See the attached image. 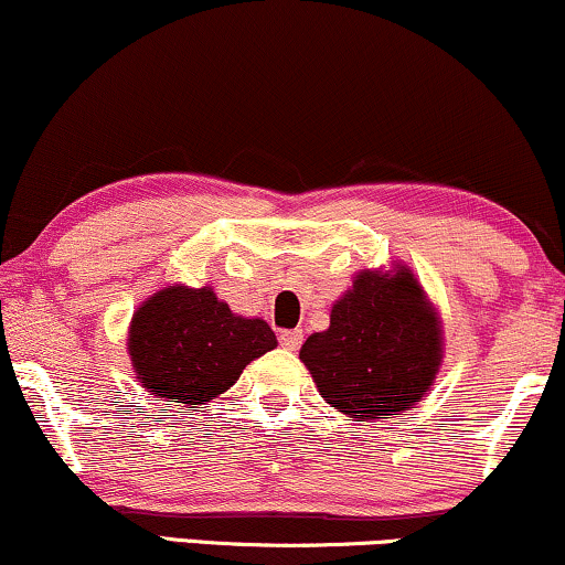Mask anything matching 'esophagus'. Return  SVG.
<instances>
[{
    "mask_svg": "<svg viewBox=\"0 0 565 565\" xmlns=\"http://www.w3.org/2000/svg\"><path fill=\"white\" fill-rule=\"evenodd\" d=\"M302 339H305V333L302 331H284L281 335H278V341H281V347L284 349H289V352H297L299 347H302Z\"/></svg>",
    "mask_w": 565,
    "mask_h": 565,
    "instance_id": "1",
    "label": "esophagus"
}]
</instances>
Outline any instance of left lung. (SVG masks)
Instances as JSON below:
<instances>
[{"mask_svg": "<svg viewBox=\"0 0 565 565\" xmlns=\"http://www.w3.org/2000/svg\"><path fill=\"white\" fill-rule=\"evenodd\" d=\"M438 307L404 263L365 268L331 307V326L307 335L299 360L318 394L354 423L414 409L443 365Z\"/></svg>", "mask_w": 565, "mask_h": 565, "instance_id": "8db88e82", "label": "left lung"}]
</instances>
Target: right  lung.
<instances>
[{
	"mask_svg": "<svg viewBox=\"0 0 565 565\" xmlns=\"http://www.w3.org/2000/svg\"><path fill=\"white\" fill-rule=\"evenodd\" d=\"M276 344L266 320L237 316L211 287L182 284L148 297L127 328L138 383L161 402L188 409L230 391L242 370Z\"/></svg>",
	"mask_w": 565,
	"mask_h": 565,
	"instance_id": "obj_1",
	"label": "right lung"
}]
</instances>
